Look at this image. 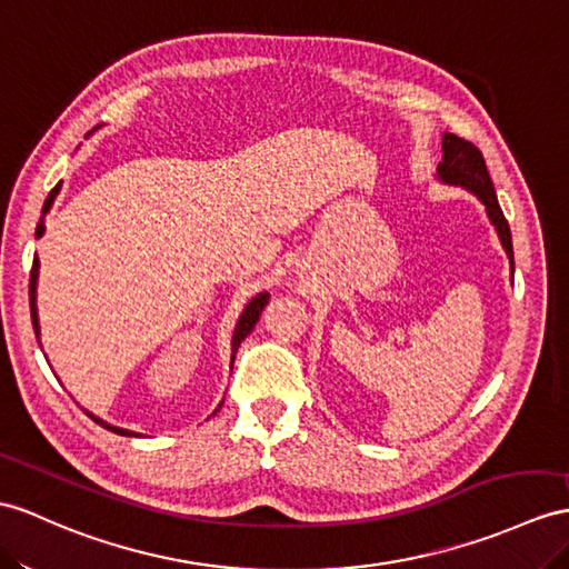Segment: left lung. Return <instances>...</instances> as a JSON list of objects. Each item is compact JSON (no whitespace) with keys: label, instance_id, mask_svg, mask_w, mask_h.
Masks as SVG:
<instances>
[{"label":"left lung","instance_id":"obj_1","mask_svg":"<svg viewBox=\"0 0 569 569\" xmlns=\"http://www.w3.org/2000/svg\"><path fill=\"white\" fill-rule=\"evenodd\" d=\"M441 151H445V157H441V161L437 166V178L447 186H461V188L470 190L485 204V212H488L497 237H500L502 248L507 251L511 274H515L511 231H509V224L502 214V207H500V202H497L492 178L488 173V166H485L480 149L473 142L461 140V137H456L451 132H445V137H441Z\"/></svg>","mask_w":569,"mask_h":569}]
</instances>
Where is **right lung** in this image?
<instances>
[{
    "label": "right lung",
    "mask_w": 569,
    "mask_h": 569,
    "mask_svg": "<svg viewBox=\"0 0 569 569\" xmlns=\"http://www.w3.org/2000/svg\"><path fill=\"white\" fill-rule=\"evenodd\" d=\"M58 192H60V183L54 186L52 190H50V196L46 198V204H43V217H40V221H38V227H36V239H40L43 237V231H46V214L50 212V207H52V202H54V198H58ZM38 268H40V260H38V256L33 258V268H31V287H29V297H31V321H33V330H36V338H38V345H40V326H38V307H36V287H38ZM268 299H270V295L268 292H262V295H258V297H253L251 301H248V307L243 309V313H241V318H239V323H237V328H233V336H231V365H233V355H237V350H239V345L243 342V338L248 336V332H251L253 328H256V323H258V318H260V313H262V309L268 307ZM221 408V406H219ZM217 408V410H219ZM217 410L212 412V415H217ZM89 418L96 422V425H101V427H106V429H110V432H116V435H122V437H134V432H130V429H122V427H113V425H108V422H103L101 418H96L93 412H89V410H84Z\"/></svg>",
    "instance_id": "right-lung-1"
}]
</instances>
